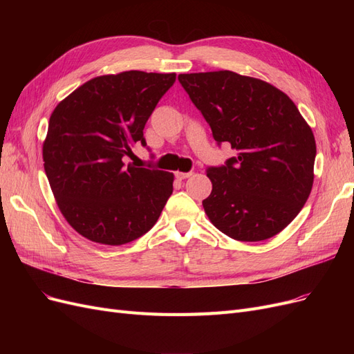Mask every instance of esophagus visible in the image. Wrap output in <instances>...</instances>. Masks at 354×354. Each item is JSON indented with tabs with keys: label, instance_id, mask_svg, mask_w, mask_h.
<instances>
[{
	"label": "esophagus",
	"instance_id": "1",
	"mask_svg": "<svg viewBox=\"0 0 354 354\" xmlns=\"http://www.w3.org/2000/svg\"><path fill=\"white\" fill-rule=\"evenodd\" d=\"M192 174H194V173H180V171H177V173H176V178L185 180V178H189Z\"/></svg>",
	"mask_w": 354,
	"mask_h": 354
}]
</instances>
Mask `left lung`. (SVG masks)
<instances>
[{
    "mask_svg": "<svg viewBox=\"0 0 354 354\" xmlns=\"http://www.w3.org/2000/svg\"><path fill=\"white\" fill-rule=\"evenodd\" d=\"M181 87L209 124L214 140L238 155L208 167V218L229 238L269 239L291 223L312 192V128L285 93L232 71L181 73Z\"/></svg>",
    "mask_w": 354,
    "mask_h": 354,
    "instance_id": "1",
    "label": "left lung"
}]
</instances>
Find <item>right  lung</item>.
<instances>
[{"label":"right lung","mask_w":354,"mask_h":354,"mask_svg":"<svg viewBox=\"0 0 354 354\" xmlns=\"http://www.w3.org/2000/svg\"><path fill=\"white\" fill-rule=\"evenodd\" d=\"M176 73L128 71L90 80L53 111L42 147L57 205L84 238L124 245L151 230L174 176L124 164Z\"/></svg>","instance_id":"right-lung-1"}]
</instances>
